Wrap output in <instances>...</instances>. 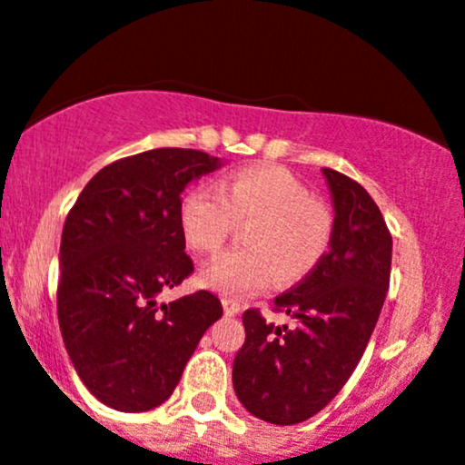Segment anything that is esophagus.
I'll return each mask as SVG.
<instances>
[{
    "label": "esophagus",
    "instance_id": "obj_1",
    "mask_svg": "<svg viewBox=\"0 0 465 465\" xmlns=\"http://www.w3.org/2000/svg\"><path fill=\"white\" fill-rule=\"evenodd\" d=\"M223 311H225L227 317H233V314L240 312V303L233 300H223Z\"/></svg>",
    "mask_w": 465,
    "mask_h": 465
}]
</instances>
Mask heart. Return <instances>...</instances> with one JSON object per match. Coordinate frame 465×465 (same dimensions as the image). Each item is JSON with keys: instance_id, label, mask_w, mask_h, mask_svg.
<instances>
[{"instance_id": "b5f03b06", "label": "heart", "mask_w": 465, "mask_h": 465, "mask_svg": "<svg viewBox=\"0 0 465 465\" xmlns=\"http://www.w3.org/2000/svg\"><path fill=\"white\" fill-rule=\"evenodd\" d=\"M177 216L185 244L196 253H214L233 223L253 218L244 233L249 249L227 251L199 273L203 288L225 297L253 295L277 277L302 280L322 262L332 236L328 210L295 174L275 165L236 170L221 188H190Z\"/></svg>"}]
</instances>
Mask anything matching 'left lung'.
Returning a JSON list of instances; mask_svg holds the SVG:
<instances>
[{
	"instance_id": "obj_1",
	"label": "left lung",
	"mask_w": 465,
	"mask_h": 465,
	"mask_svg": "<svg viewBox=\"0 0 465 465\" xmlns=\"http://www.w3.org/2000/svg\"><path fill=\"white\" fill-rule=\"evenodd\" d=\"M334 221L330 249L297 286L275 297L295 325L242 314L244 345L233 359V391L271 424L312 418L343 389L381 317L391 273V233L361 183L323 168Z\"/></svg>"
}]
</instances>
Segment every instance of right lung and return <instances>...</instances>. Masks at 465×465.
Returning a JSON list of instances; mask_svg holds the SVG:
<instances>
[{
  "label": "right lung",
  "mask_w": 465,
  "mask_h": 465,
  "mask_svg": "<svg viewBox=\"0 0 465 465\" xmlns=\"http://www.w3.org/2000/svg\"><path fill=\"white\" fill-rule=\"evenodd\" d=\"M223 163L190 148L133 154L104 165L67 214L58 325L80 381L106 407L142 413L165 402L201 336L223 317L207 291L157 303L163 288L192 273L181 194Z\"/></svg>",
  "instance_id": "1"
}]
</instances>
